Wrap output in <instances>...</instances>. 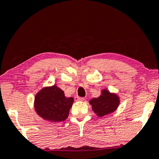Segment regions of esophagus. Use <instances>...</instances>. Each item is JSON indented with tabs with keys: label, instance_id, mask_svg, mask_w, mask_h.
I'll use <instances>...</instances> for the list:
<instances>
[{
	"label": "esophagus",
	"instance_id": "obj_1",
	"mask_svg": "<svg viewBox=\"0 0 159 159\" xmlns=\"http://www.w3.org/2000/svg\"><path fill=\"white\" fill-rule=\"evenodd\" d=\"M75 101H84V98H83V97H80V96H75Z\"/></svg>",
	"mask_w": 159,
	"mask_h": 159
}]
</instances>
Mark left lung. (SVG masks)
<instances>
[{
    "label": "left lung",
    "instance_id": "obj_1",
    "mask_svg": "<svg viewBox=\"0 0 159 159\" xmlns=\"http://www.w3.org/2000/svg\"><path fill=\"white\" fill-rule=\"evenodd\" d=\"M89 102L92 105L93 112L98 116H102L115 112L119 106V98L116 94L104 89L101 96L93 98Z\"/></svg>",
    "mask_w": 159,
    "mask_h": 159
}]
</instances>
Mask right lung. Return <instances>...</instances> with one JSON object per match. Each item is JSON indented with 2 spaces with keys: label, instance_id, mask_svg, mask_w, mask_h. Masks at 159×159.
<instances>
[{
  "label": "right lung",
  "instance_id": "obj_1",
  "mask_svg": "<svg viewBox=\"0 0 159 159\" xmlns=\"http://www.w3.org/2000/svg\"><path fill=\"white\" fill-rule=\"evenodd\" d=\"M73 98H66L56 85L43 88L36 94L35 110L39 116L50 121H62L68 118Z\"/></svg>",
  "mask_w": 159,
  "mask_h": 159
}]
</instances>
